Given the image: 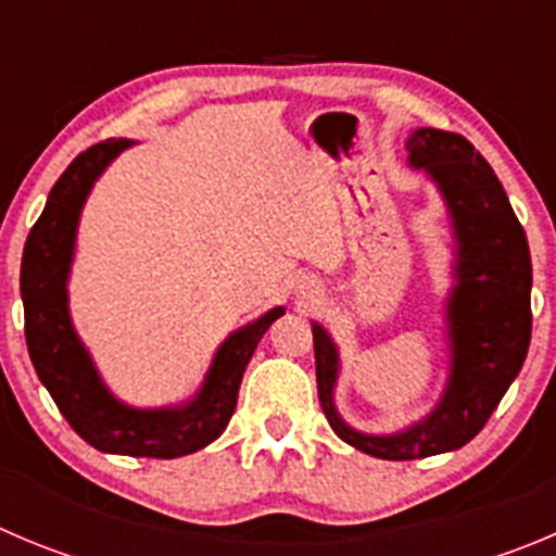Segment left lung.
Masks as SVG:
<instances>
[{"instance_id": "1", "label": "left lung", "mask_w": 556, "mask_h": 556, "mask_svg": "<svg viewBox=\"0 0 556 556\" xmlns=\"http://www.w3.org/2000/svg\"><path fill=\"white\" fill-rule=\"evenodd\" d=\"M408 164L439 186L455 236V285L447 299L450 378L433 412L406 430L362 433L337 414L340 354L313 324L318 397L331 430L372 458L414 460L464 447L489 422L527 359L532 337V261L521 222L513 214L491 164L466 137L417 128L406 142Z\"/></svg>"}]
</instances>
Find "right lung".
Returning a JSON list of instances; mask_svg holds the SVG:
<instances>
[{
  "mask_svg": "<svg viewBox=\"0 0 556 556\" xmlns=\"http://www.w3.org/2000/svg\"><path fill=\"white\" fill-rule=\"evenodd\" d=\"M131 139H106L71 161L29 230L21 257V299L29 359L71 428L101 453L134 458H180L219 439L238 403L243 370L268 326L285 307L232 331L216 351L200 392L167 408H134L112 395L98 376L67 313V274L76 249L81 207L98 175Z\"/></svg>",
  "mask_w": 556,
  "mask_h": 556,
  "instance_id": "1",
  "label": "right lung"
}]
</instances>
